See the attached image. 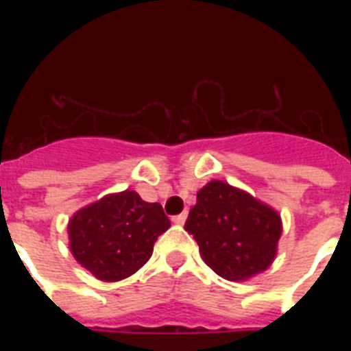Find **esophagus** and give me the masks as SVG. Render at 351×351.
Returning a JSON list of instances; mask_svg holds the SVG:
<instances>
[{"mask_svg":"<svg viewBox=\"0 0 351 351\" xmlns=\"http://www.w3.org/2000/svg\"><path fill=\"white\" fill-rule=\"evenodd\" d=\"M186 219H187V213L186 211H184V213H180V215H175V217H173V222H175V224H178V226H182L184 224V222H186Z\"/></svg>","mask_w":351,"mask_h":351,"instance_id":"obj_1","label":"esophagus"}]
</instances>
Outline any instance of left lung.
Here are the masks:
<instances>
[{
  "label": "left lung",
  "mask_w": 351,
  "mask_h": 351,
  "mask_svg": "<svg viewBox=\"0 0 351 351\" xmlns=\"http://www.w3.org/2000/svg\"><path fill=\"white\" fill-rule=\"evenodd\" d=\"M186 231L195 237L204 262L228 280H245L275 258L282 224L271 208L226 182L197 193Z\"/></svg>",
  "instance_id": "left-lung-1"
}]
</instances>
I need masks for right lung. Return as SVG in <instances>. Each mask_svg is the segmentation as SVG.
<instances>
[{"instance_id": "1", "label": "right lung", "mask_w": 351, "mask_h": 351, "mask_svg": "<svg viewBox=\"0 0 351 351\" xmlns=\"http://www.w3.org/2000/svg\"><path fill=\"white\" fill-rule=\"evenodd\" d=\"M169 226L160 204L145 202L134 191L109 195L71 219V251L96 278L114 282L149 261L154 242Z\"/></svg>"}]
</instances>
